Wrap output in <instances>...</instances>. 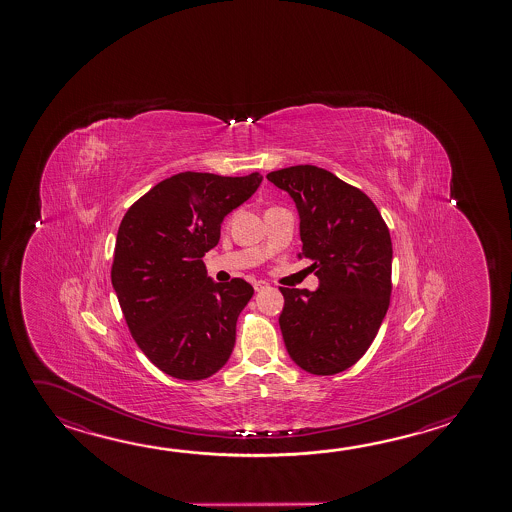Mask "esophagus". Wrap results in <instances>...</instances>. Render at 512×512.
I'll return each mask as SVG.
<instances>
[{"label": "esophagus", "instance_id": "obj_1", "mask_svg": "<svg viewBox=\"0 0 512 512\" xmlns=\"http://www.w3.org/2000/svg\"><path fill=\"white\" fill-rule=\"evenodd\" d=\"M266 287H268V284H266L264 280H255V282H253V289H255V291H262V289H266Z\"/></svg>", "mask_w": 512, "mask_h": 512}]
</instances>
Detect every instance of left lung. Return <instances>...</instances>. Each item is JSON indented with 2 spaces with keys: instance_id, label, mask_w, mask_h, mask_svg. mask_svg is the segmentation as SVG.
I'll list each match as a JSON object with an SVG mask.
<instances>
[{
  "instance_id": "1",
  "label": "left lung",
  "mask_w": 512,
  "mask_h": 512,
  "mask_svg": "<svg viewBox=\"0 0 512 512\" xmlns=\"http://www.w3.org/2000/svg\"><path fill=\"white\" fill-rule=\"evenodd\" d=\"M295 199L302 257L320 287H280L278 318L296 365L332 376L358 361L376 338L392 295V239L385 219L363 190L316 165L266 176Z\"/></svg>"
}]
</instances>
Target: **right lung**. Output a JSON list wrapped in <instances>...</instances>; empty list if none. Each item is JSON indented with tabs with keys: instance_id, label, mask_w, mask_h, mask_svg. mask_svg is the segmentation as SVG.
<instances>
[{
	"instance_id": "add662e5",
	"label": "right lung",
	"mask_w": 512,
	"mask_h": 512,
	"mask_svg": "<svg viewBox=\"0 0 512 512\" xmlns=\"http://www.w3.org/2000/svg\"><path fill=\"white\" fill-rule=\"evenodd\" d=\"M262 176L180 172L135 201L120 223L111 282L136 345L165 374L199 381L225 365L235 323L253 296L243 278L214 284L203 257L223 217Z\"/></svg>"
}]
</instances>
